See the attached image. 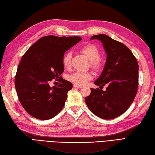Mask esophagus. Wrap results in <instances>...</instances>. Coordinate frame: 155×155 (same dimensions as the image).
I'll use <instances>...</instances> for the list:
<instances>
[{
  "label": "esophagus",
  "mask_w": 155,
  "mask_h": 155,
  "mask_svg": "<svg viewBox=\"0 0 155 155\" xmlns=\"http://www.w3.org/2000/svg\"><path fill=\"white\" fill-rule=\"evenodd\" d=\"M74 87L75 88H79V89L82 87L81 85H76V84H74Z\"/></svg>",
  "instance_id": "34e87169"
}]
</instances>
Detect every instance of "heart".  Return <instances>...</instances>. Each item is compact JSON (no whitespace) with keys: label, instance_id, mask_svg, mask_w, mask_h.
Returning <instances> with one entry per match:
<instances>
[{"label":"heart","instance_id":"1","mask_svg":"<svg viewBox=\"0 0 155 155\" xmlns=\"http://www.w3.org/2000/svg\"><path fill=\"white\" fill-rule=\"evenodd\" d=\"M80 51L87 56L88 59L91 61V66L96 70H99L104 67L105 60L104 58L99 56L100 51L97 47L94 44H87L81 48ZM71 53L67 52L64 55L62 59V63L65 68H69L71 65ZM92 74L90 72L76 71L68 76V80L72 83L76 85H81L91 80Z\"/></svg>","mask_w":155,"mask_h":155}]
</instances>
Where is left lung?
<instances>
[{
    "mask_svg": "<svg viewBox=\"0 0 155 155\" xmlns=\"http://www.w3.org/2000/svg\"><path fill=\"white\" fill-rule=\"evenodd\" d=\"M103 43L107 60L100 76L94 82L97 86L107 85L106 90L91 88L85 101L89 110L99 117L112 119L125 113L135 99L139 80V64L125 44L105 34L93 36Z\"/></svg>",
    "mask_w": 155,
    "mask_h": 155,
    "instance_id": "left-lung-1",
    "label": "left lung"
}]
</instances>
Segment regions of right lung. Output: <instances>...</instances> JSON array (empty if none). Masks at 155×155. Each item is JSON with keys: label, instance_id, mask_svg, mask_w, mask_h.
Wrapping results in <instances>:
<instances>
[{"label": "right lung", "instance_id": "add662e5", "mask_svg": "<svg viewBox=\"0 0 155 155\" xmlns=\"http://www.w3.org/2000/svg\"><path fill=\"white\" fill-rule=\"evenodd\" d=\"M81 40L79 36L42 37L23 55L15 75L20 104L31 116L47 120L57 115L65 105L72 84L63 80L64 53ZM60 78L58 87L49 84Z\"/></svg>", "mask_w": 155, "mask_h": 155}]
</instances>
